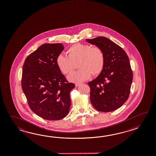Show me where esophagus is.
Instances as JSON below:
<instances>
[{
	"mask_svg": "<svg viewBox=\"0 0 156 156\" xmlns=\"http://www.w3.org/2000/svg\"><path fill=\"white\" fill-rule=\"evenodd\" d=\"M80 85H81V83H77L75 84V86H76V87H78V86H79Z\"/></svg>",
	"mask_w": 156,
	"mask_h": 156,
	"instance_id": "esophagus-1",
	"label": "esophagus"
}]
</instances>
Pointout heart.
<instances>
[{
	"label": "heart",
	"instance_id": "1",
	"mask_svg": "<svg viewBox=\"0 0 156 156\" xmlns=\"http://www.w3.org/2000/svg\"><path fill=\"white\" fill-rule=\"evenodd\" d=\"M68 57L60 55L57 57V66L62 73L68 75L78 63L79 71L72 73L68 80L73 83H82L90 79L91 73L98 75L102 71L105 63V55L98 46L76 43L67 50Z\"/></svg>",
	"mask_w": 156,
	"mask_h": 156
}]
</instances>
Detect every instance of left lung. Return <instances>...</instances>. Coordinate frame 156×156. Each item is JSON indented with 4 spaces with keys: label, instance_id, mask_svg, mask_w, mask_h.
I'll use <instances>...</instances> for the list:
<instances>
[{
    "label": "left lung",
    "instance_id": "8db88e82",
    "mask_svg": "<svg viewBox=\"0 0 156 156\" xmlns=\"http://www.w3.org/2000/svg\"><path fill=\"white\" fill-rule=\"evenodd\" d=\"M86 41L100 47L105 55L102 71L88 83L90 101L99 112H112L122 106L129 95L133 73L129 58L122 48L106 37H98Z\"/></svg>",
    "mask_w": 156,
    "mask_h": 156
}]
</instances>
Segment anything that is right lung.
I'll list each match as a JSON object with an SVG mask.
<instances>
[{
    "label": "right lung",
    "instance_id": "right-lung-1",
    "mask_svg": "<svg viewBox=\"0 0 156 156\" xmlns=\"http://www.w3.org/2000/svg\"><path fill=\"white\" fill-rule=\"evenodd\" d=\"M61 43H45L26 58L22 87L30 109L44 119H62L69 112L70 91L75 84L67 80L57 66Z\"/></svg>",
    "mask_w": 156,
    "mask_h": 156
}]
</instances>
